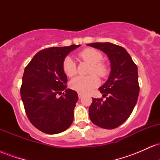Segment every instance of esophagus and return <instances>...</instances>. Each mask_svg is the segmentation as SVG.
I'll return each mask as SVG.
<instances>
[{
  "label": "esophagus",
  "mask_w": 160,
  "mask_h": 160,
  "mask_svg": "<svg viewBox=\"0 0 160 160\" xmlns=\"http://www.w3.org/2000/svg\"><path fill=\"white\" fill-rule=\"evenodd\" d=\"M82 96H83V95H82V93L78 92V97H79V98H82Z\"/></svg>",
  "instance_id": "1"
}]
</instances>
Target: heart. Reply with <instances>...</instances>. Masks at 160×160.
Masks as SVG:
<instances>
[{"mask_svg": "<svg viewBox=\"0 0 160 160\" xmlns=\"http://www.w3.org/2000/svg\"><path fill=\"white\" fill-rule=\"evenodd\" d=\"M80 58L84 61L92 65L90 73H96L100 77H105L108 73V66L101 61L103 56L99 51L95 49L88 48L82 50L79 54ZM63 71L68 77H73L76 74L77 68L74 62L71 57L68 56L63 61ZM98 77L95 74L89 76H78L74 78L70 82V86L72 89L80 93H89L99 85Z\"/></svg>", "mask_w": 160, "mask_h": 160, "instance_id": "heart-1", "label": "heart"}]
</instances>
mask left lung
Segmentation results:
<instances>
[{"mask_svg": "<svg viewBox=\"0 0 160 160\" xmlns=\"http://www.w3.org/2000/svg\"><path fill=\"white\" fill-rule=\"evenodd\" d=\"M87 46L105 53L111 62L108 80L99 90L103 98H92L89 108L92 122L101 128H115L131 115L139 94L137 65L123 47L108 43H92Z\"/></svg>", "mask_w": 160, "mask_h": 160, "instance_id": "1", "label": "left lung"}]
</instances>
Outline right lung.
<instances>
[{"instance_id": "right-lung-1", "label": "right lung", "mask_w": 160, "mask_h": 160, "mask_svg": "<svg viewBox=\"0 0 160 160\" xmlns=\"http://www.w3.org/2000/svg\"><path fill=\"white\" fill-rule=\"evenodd\" d=\"M80 46L43 49L33 57L24 71L22 100L28 120L43 132H62L74 120L78 95L77 92L67 89L68 78L62 65L65 57ZM62 93L63 95L58 97Z\"/></svg>"}]
</instances>
